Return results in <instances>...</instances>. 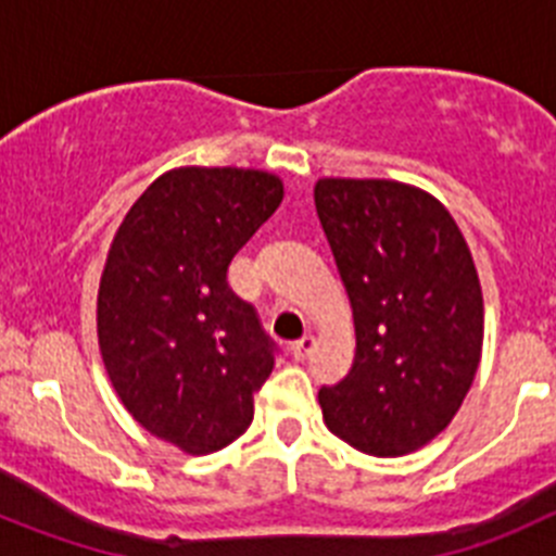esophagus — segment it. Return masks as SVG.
Segmentation results:
<instances>
[{"instance_id":"esophagus-1","label":"esophagus","mask_w":556,"mask_h":556,"mask_svg":"<svg viewBox=\"0 0 556 556\" xmlns=\"http://www.w3.org/2000/svg\"><path fill=\"white\" fill-rule=\"evenodd\" d=\"M312 348H314V337L312 333H303L301 339H294L292 345H289V351H292L294 358H306L308 353H312Z\"/></svg>"}]
</instances>
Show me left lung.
Returning <instances> with one entry per match:
<instances>
[{
  "mask_svg": "<svg viewBox=\"0 0 556 556\" xmlns=\"http://www.w3.org/2000/svg\"><path fill=\"white\" fill-rule=\"evenodd\" d=\"M314 205L356 326V358L323 387L326 426L372 456H404L454 420L473 384L484 303L445 205L397 180L323 178Z\"/></svg>",
  "mask_w": 556,
  "mask_h": 556,
  "instance_id": "left-lung-1",
  "label": "left lung"
}]
</instances>
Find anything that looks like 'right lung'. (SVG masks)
<instances>
[{"label":"right lung","instance_id":"obj_1","mask_svg":"<svg viewBox=\"0 0 556 556\" xmlns=\"http://www.w3.org/2000/svg\"><path fill=\"white\" fill-rule=\"evenodd\" d=\"M262 169L180 166L141 194L108 250L97 333L116 395L186 454L225 448L253 420L275 342L228 267L281 205Z\"/></svg>","mask_w":556,"mask_h":556}]
</instances>
